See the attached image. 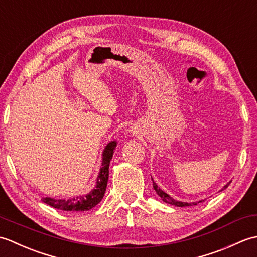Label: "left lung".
I'll return each mask as SVG.
<instances>
[{
	"label": "left lung",
	"mask_w": 257,
	"mask_h": 257,
	"mask_svg": "<svg viewBox=\"0 0 257 257\" xmlns=\"http://www.w3.org/2000/svg\"><path fill=\"white\" fill-rule=\"evenodd\" d=\"M151 179H152V177H151ZM232 181H230L228 183H226L224 187H223V189L222 190H224V189H226L228 185H230V183H231ZM152 183H154V189L156 190V192H157V194L160 196V198L162 199V201L163 202H166V203H169V204H171V205H176V206H192V205H196L198 203H200V202H202V201H199V202H191V203H188V202H182V201H177V200H174L173 198H171L170 195H169L168 193H166L165 191H162L159 187H158L157 185V183L154 181V179H152Z\"/></svg>",
	"instance_id": "1"
}]
</instances>
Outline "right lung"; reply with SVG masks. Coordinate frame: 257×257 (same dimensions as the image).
I'll return each mask as SVG.
<instances>
[{"instance_id":"right-lung-1","label":"right lung","mask_w":257,"mask_h":257,"mask_svg":"<svg viewBox=\"0 0 257 257\" xmlns=\"http://www.w3.org/2000/svg\"><path fill=\"white\" fill-rule=\"evenodd\" d=\"M117 147V141L113 140L108 143L102 151L101 167L98 177L96 179V185L89 193L86 195L74 196L70 199H55V198H42V201L47 205L55 207L57 210L67 212L89 211L95 207L102 200L106 192L108 177H109V165L112 159L114 149Z\"/></svg>"}]
</instances>
